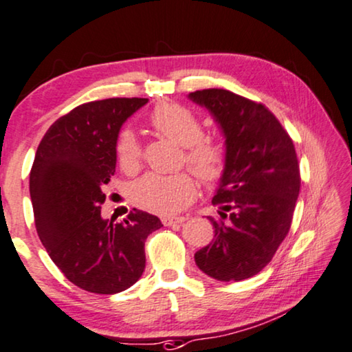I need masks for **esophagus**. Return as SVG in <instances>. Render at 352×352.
Returning a JSON list of instances; mask_svg holds the SVG:
<instances>
[{"instance_id":"34e87169","label":"esophagus","mask_w":352,"mask_h":352,"mask_svg":"<svg viewBox=\"0 0 352 352\" xmlns=\"http://www.w3.org/2000/svg\"><path fill=\"white\" fill-rule=\"evenodd\" d=\"M185 221V217H178V219H162V223L166 226H175V225H182Z\"/></svg>"}]
</instances>
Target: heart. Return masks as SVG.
Returning <instances> with one entry per match:
<instances>
[{
	"instance_id": "b5f03b06",
	"label": "heart",
	"mask_w": 352,
	"mask_h": 352,
	"mask_svg": "<svg viewBox=\"0 0 352 352\" xmlns=\"http://www.w3.org/2000/svg\"><path fill=\"white\" fill-rule=\"evenodd\" d=\"M148 122L160 137L183 146L182 164H186L206 185L223 178L228 150L215 138L204 137V127L186 107L162 102L153 108ZM116 160L121 169L132 174L142 164L143 146L131 129H121L115 140ZM197 195V183L188 172L175 175L148 174L132 186V201L140 209L157 215H172L182 210Z\"/></svg>"
}]
</instances>
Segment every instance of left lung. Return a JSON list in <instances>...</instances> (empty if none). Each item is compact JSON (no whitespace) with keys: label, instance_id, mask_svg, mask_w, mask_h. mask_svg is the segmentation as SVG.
I'll use <instances>...</instances> for the list:
<instances>
[{"label":"left lung","instance_id":"left-lung-1","mask_svg":"<svg viewBox=\"0 0 352 352\" xmlns=\"http://www.w3.org/2000/svg\"><path fill=\"white\" fill-rule=\"evenodd\" d=\"M190 98L220 122L228 150L212 199L220 219L209 217L215 239L196 252V265L217 280L249 279L273 260L290 231L301 186L294 142L263 103L226 89H202Z\"/></svg>","mask_w":352,"mask_h":352}]
</instances>
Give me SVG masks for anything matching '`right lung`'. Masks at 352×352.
<instances>
[{"label": "right lung", "instance_id": "right-lung-1", "mask_svg": "<svg viewBox=\"0 0 352 352\" xmlns=\"http://www.w3.org/2000/svg\"><path fill=\"white\" fill-rule=\"evenodd\" d=\"M148 98L82 103L44 133L30 170L34 226L57 268L72 284L113 295L135 284L145 270V241L162 226L132 209L122 223L103 220V186L115 175V140Z\"/></svg>", "mask_w": 352, "mask_h": 352}]
</instances>
